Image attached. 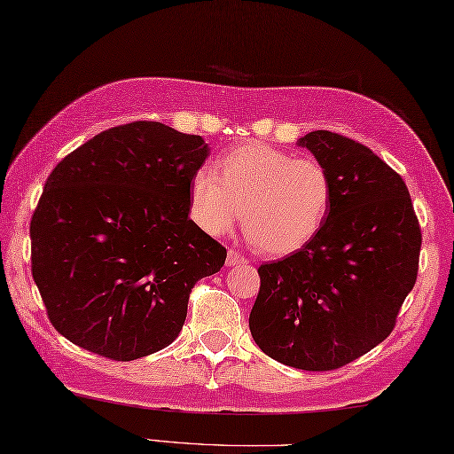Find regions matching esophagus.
I'll return each mask as SVG.
<instances>
[{
  "mask_svg": "<svg viewBox=\"0 0 454 454\" xmlns=\"http://www.w3.org/2000/svg\"><path fill=\"white\" fill-rule=\"evenodd\" d=\"M242 263H247V259L236 252V249H228V257H226V265L228 267H234V265H242Z\"/></svg>",
  "mask_w": 454,
  "mask_h": 454,
  "instance_id": "obj_1",
  "label": "esophagus"
}]
</instances>
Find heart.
<instances>
[{"instance_id":"1","label":"heart","mask_w":454,"mask_h":454,"mask_svg":"<svg viewBox=\"0 0 454 454\" xmlns=\"http://www.w3.org/2000/svg\"><path fill=\"white\" fill-rule=\"evenodd\" d=\"M333 202L330 173L317 160L296 158L262 142H247L216 160V173L191 179V218L210 236L244 230L271 255L294 254L320 234Z\"/></svg>"}]
</instances>
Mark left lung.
I'll return each instance as SVG.
<instances>
[{"mask_svg":"<svg viewBox=\"0 0 454 454\" xmlns=\"http://www.w3.org/2000/svg\"><path fill=\"white\" fill-rule=\"evenodd\" d=\"M296 144L330 173L333 202L310 244L257 269L249 332L278 363L332 371L394 330L418 278L421 230L406 183L372 150L330 130Z\"/></svg>","mask_w":454,"mask_h":454,"instance_id":"obj_1","label":"left lung"}]
</instances>
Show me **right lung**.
Here are the masks:
<instances>
[{
    "mask_svg": "<svg viewBox=\"0 0 454 454\" xmlns=\"http://www.w3.org/2000/svg\"><path fill=\"white\" fill-rule=\"evenodd\" d=\"M208 144L161 122L105 130L46 179L31 220L33 278L58 333L134 361L168 347L189 293L226 249L189 218Z\"/></svg>",
    "mask_w": 454,
    "mask_h": 454,
    "instance_id": "add662e5",
    "label": "right lung"
}]
</instances>
